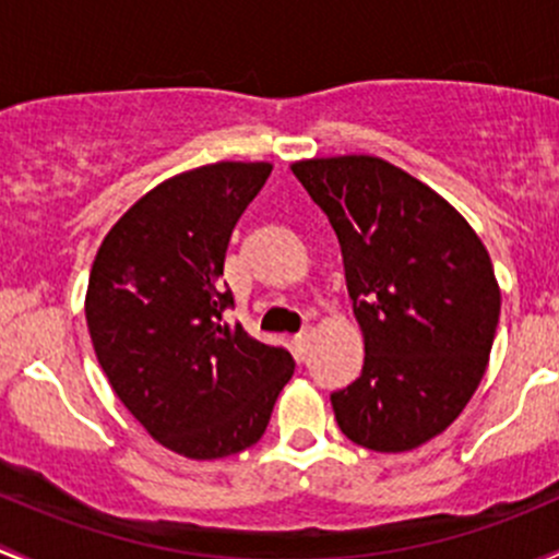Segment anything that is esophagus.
I'll return each mask as SVG.
<instances>
[{
    "mask_svg": "<svg viewBox=\"0 0 559 559\" xmlns=\"http://www.w3.org/2000/svg\"><path fill=\"white\" fill-rule=\"evenodd\" d=\"M309 338H312V328H304V331H298V333H296V338H293V344H296L298 355H304V353H307V347H309Z\"/></svg>",
    "mask_w": 559,
    "mask_h": 559,
    "instance_id": "obj_1",
    "label": "esophagus"
}]
</instances>
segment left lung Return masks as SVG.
Wrapping results in <instances>:
<instances>
[{
  "label": "left lung",
  "instance_id": "obj_1",
  "mask_svg": "<svg viewBox=\"0 0 559 559\" xmlns=\"http://www.w3.org/2000/svg\"><path fill=\"white\" fill-rule=\"evenodd\" d=\"M293 175L336 231L366 342L360 377L331 393L338 428L366 450H414L485 377L500 318L490 255L454 206L388 160H298Z\"/></svg>",
  "mask_w": 559,
  "mask_h": 559
}]
</instances>
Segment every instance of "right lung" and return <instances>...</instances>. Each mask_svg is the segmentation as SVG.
<instances>
[{
  "label": "right lung",
  "instance_id": "obj_1",
  "mask_svg": "<svg viewBox=\"0 0 559 559\" xmlns=\"http://www.w3.org/2000/svg\"><path fill=\"white\" fill-rule=\"evenodd\" d=\"M272 164L221 160L160 182L96 252L85 320L115 395L158 444L215 460L255 444L293 355L226 322L234 226Z\"/></svg>",
  "mask_w": 559,
  "mask_h": 559
}]
</instances>
